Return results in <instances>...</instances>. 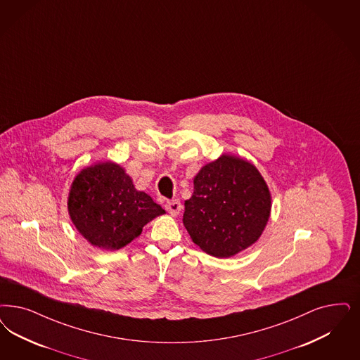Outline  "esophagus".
Listing matches in <instances>:
<instances>
[{"label":"esophagus","mask_w":360,"mask_h":360,"mask_svg":"<svg viewBox=\"0 0 360 360\" xmlns=\"http://www.w3.org/2000/svg\"><path fill=\"white\" fill-rule=\"evenodd\" d=\"M165 207H166V210L169 211V214L173 215V217H176V215L181 212V210H182V205H181V202H179L178 199L167 200L166 205H165Z\"/></svg>","instance_id":"esophagus-1"}]
</instances>
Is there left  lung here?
Listing matches in <instances>:
<instances>
[{
	"label": "left lung",
	"instance_id": "obj_1",
	"mask_svg": "<svg viewBox=\"0 0 360 360\" xmlns=\"http://www.w3.org/2000/svg\"><path fill=\"white\" fill-rule=\"evenodd\" d=\"M271 211V194L258 169L224 154L205 165L185 200L184 224L209 255L230 258L255 243Z\"/></svg>",
	"mask_w": 360,
	"mask_h": 360
}]
</instances>
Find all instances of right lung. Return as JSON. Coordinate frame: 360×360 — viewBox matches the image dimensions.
Wrapping results in <instances>:
<instances>
[{
  "instance_id": "1",
  "label": "right lung",
  "mask_w": 360,
  "mask_h": 360,
  "mask_svg": "<svg viewBox=\"0 0 360 360\" xmlns=\"http://www.w3.org/2000/svg\"><path fill=\"white\" fill-rule=\"evenodd\" d=\"M68 210L87 242L110 251L124 248L141 236L145 224L165 214L114 162H101L79 172L70 187Z\"/></svg>"
}]
</instances>
